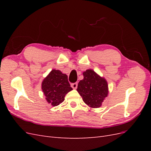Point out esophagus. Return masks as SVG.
Returning a JSON list of instances; mask_svg holds the SVG:
<instances>
[{
  "instance_id": "esophagus-1",
  "label": "esophagus",
  "mask_w": 151,
  "mask_h": 151,
  "mask_svg": "<svg viewBox=\"0 0 151 151\" xmlns=\"http://www.w3.org/2000/svg\"><path fill=\"white\" fill-rule=\"evenodd\" d=\"M71 87L73 89H76L77 88V83L71 84Z\"/></svg>"
}]
</instances>
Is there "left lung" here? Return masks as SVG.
Wrapping results in <instances>:
<instances>
[{
	"instance_id": "left-lung-1",
	"label": "left lung",
	"mask_w": 151,
	"mask_h": 151,
	"mask_svg": "<svg viewBox=\"0 0 151 151\" xmlns=\"http://www.w3.org/2000/svg\"><path fill=\"white\" fill-rule=\"evenodd\" d=\"M83 76L84 79L79 81L77 86V92L89 107H100L108 94L107 81L91 69L84 72Z\"/></svg>"
}]
</instances>
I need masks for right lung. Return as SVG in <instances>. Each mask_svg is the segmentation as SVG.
<instances>
[{
	"instance_id": "1",
	"label": "right lung",
	"mask_w": 151,
	"mask_h": 151,
	"mask_svg": "<svg viewBox=\"0 0 151 151\" xmlns=\"http://www.w3.org/2000/svg\"><path fill=\"white\" fill-rule=\"evenodd\" d=\"M42 89L45 99L53 106H58L65 99V95L72 90L67 76L59 70L53 69L43 79Z\"/></svg>"
}]
</instances>
